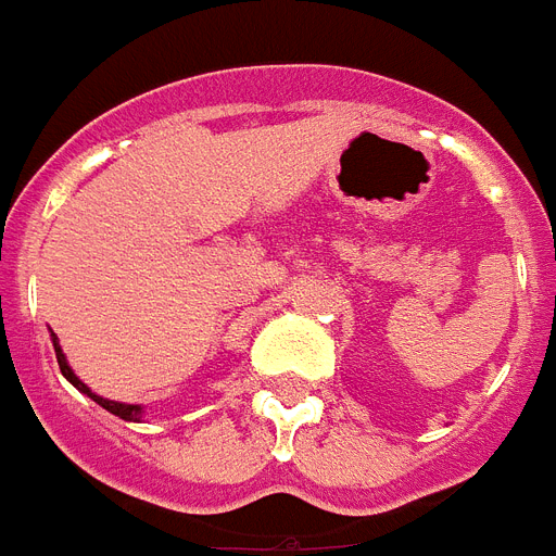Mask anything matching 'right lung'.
Here are the masks:
<instances>
[{
	"instance_id": "add662e5",
	"label": "right lung",
	"mask_w": 556,
	"mask_h": 556,
	"mask_svg": "<svg viewBox=\"0 0 556 556\" xmlns=\"http://www.w3.org/2000/svg\"><path fill=\"white\" fill-rule=\"evenodd\" d=\"M53 350H56V364H60L62 376H65V379H68L71 384H74V388L83 390V393H86V396L94 399V402L100 404V407H105V410L114 413V416H119V419H126V421H140V419H143V407H140V404H119V402H109V399H102V396H97V393H91V390H88L86 384H83V381L77 379V376H74V370H71L68 362H65V355H62V350H60V344H56V341H53Z\"/></svg>"
}]
</instances>
